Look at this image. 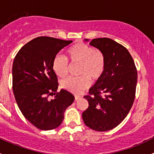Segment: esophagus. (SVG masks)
<instances>
[{
	"label": "esophagus",
	"instance_id": "obj_1",
	"mask_svg": "<svg viewBox=\"0 0 154 154\" xmlns=\"http://www.w3.org/2000/svg\"><path fill=\"white\" fill-rule=\"evenodd\" d=\"M74 97H75V100H79V99H80L81 98V96H80V95H75L74 96Z\"/></svg>",
	"mask_w": 154,
	"mask_h": 154
}]
</instances>
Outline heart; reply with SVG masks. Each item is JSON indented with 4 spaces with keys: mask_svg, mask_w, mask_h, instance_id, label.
Returning <instances> with one entry per match:
<instances>
[{
    "mask_svg": "<svg viewBox=\"0 0 154 154\" xmlns=\"http://www.w3.org/2000/svg\"><path fill=\"white\" fill-rule=\"evenodd\" d=\"M67 58L72 63H80L77 77H70L61 82L63 88L74 94H81L90 85V77L95 80L100 78L105 68V57L100 51L84 43L71 46L66 51ZM68 63L66 57L57 55L52 63V68L57 77L63 78L68 73Z\"/></svg>",
    "mask_w": 154,
    "mask_h": 154,
    "instance_id": "1",
    "label": "heart"
}]
</instances>
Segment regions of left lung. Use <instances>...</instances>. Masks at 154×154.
<instances>
[{
	"label": "left lung",
	"instance_id": "obj_1",
	"mask_svg": "<svg viewBox=\"0 0 154 154\" xmlns=\"http://www.w3.org/2000/svg\"><path fill=\"white\" fill-rule=\"evenodd\" d=\"M89 45L104 55L105 68L100 78L89 88L90 95L84 96L88 107L82 117L89 128L107 131L117 127L133 106L137 71L129 51L114 40L94 38ZM102 93L103 96L100 95Z\"/></svg>",
	"mask_w": 154,
	"mask_h": 154
}]
</instances>
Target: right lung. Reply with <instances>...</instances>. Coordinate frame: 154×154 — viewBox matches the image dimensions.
I'll use <instances>...</instances> for the list:
<instances>
[{"label": "right lung", "instance_id": "obj_1", "mask_svg": "<svg viewBox=\"0 0 154 154\" xmlns=\"http://www.w3.org/2000/svg\"><path fill=\"white\" fill-rule=\"evenodd\" d=\"M72 41L41 36L20 49L12 64V89L21 113L35 127L50 130L58 127L64 112L74 102L71 92L58 88L52 63L59 51ZM55 95L50 100L48 96Z\"/></svg>", "mask_w": 154, "mask_h": 154}]
</instances>
